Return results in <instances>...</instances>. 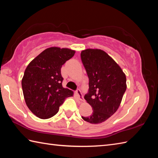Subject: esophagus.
<instances>
[{
	"label": "esophagus",
	"instance_id": "34e87169",
	"mask_svg": "<svg viewBox=\"0 0 158 158\" xmlns=\"http://www.w3.org/2000/svg\"><path fill=\"white\" fill-rule=\"evenodd\" d=\"M75 94H76L77 96L78 97V98H79V100H81V102L84 101V98H83V95H82V94H81V90L78 89H77V91L75 92Z\"/></svg>",
	"mask_w": 158,
	"mask_h": 158
}]
</instances>
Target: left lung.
<instances>
[{
  "label": "left lung",
  "mask_w": 158,
  "mask_h": 158,
  "mask_svg": "<svg viewBox=\"0 0 158 158\" xmlns=\"http://www.w3.org/2000/svg\"><path fill=\"white\" fill-rule=\"evenodd\" d=\"M81 58L89 77V93L84 96L92 114L83 117L85 122L98 124L115 113L125 93L126 77L118 64L102 49H86Z\"/></svg>",
  "instance_id": "1"
}]
</instances>
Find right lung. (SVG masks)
Returning <instances> with one entry per match:
<instances>
[{
	"instance_id": "1",
	"label": "right lung",
	"mask_w": 158,
	"mask_h": 158,
	"mask_svg": "<svg viewBox=\"0 0 158 158\" xmlns=\"http://www.w3.org/2000/svg\"><path fill=\"white\" fill-rule=\"evenodd\" d=\"M75 50L52 47L45 49L26 67L22 86L26 105L40 119L51 118L73 92L62 87V66L75 55Z\"/></svg>"
}]
</instances>
